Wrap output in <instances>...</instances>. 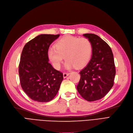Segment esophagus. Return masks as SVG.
<instances>
[{"label":"esophagus","mask_w":133,"mask_h":133,"mask_svg":"<svg viewBox=\"0 0 133 133\" xmlns=\"http://www.w3.org/2000/svg\"><path fill=\"white\" fill-rule=\"evenodd\" d=\"M69 74H70L69 72H64L63 73V77L66 78L69 75Z\"/></svg>","instance_id":"1"}]
</instances>
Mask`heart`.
Instances as JSON below:
<instances>
[{
	"label": "heart",
	"instance_id": "b5f03b06",
	"mask_svg": "<svg viewBox=\"0 0 133 133\" xmlns=\"http://www.w3.org/2000/svg\"><path fill=\"white\" fill-rule=\"evenodd\" d=\"M48 51V56L53 66L59 69L64 57L66 61L65 67L67 69L75 66L81 68L86 65L91 59L93 46L91 41L86 38L70 35L58 40Z\"/></svg>",
	"mask_w": 133,
	"mask_h": 133
}]
</instances>
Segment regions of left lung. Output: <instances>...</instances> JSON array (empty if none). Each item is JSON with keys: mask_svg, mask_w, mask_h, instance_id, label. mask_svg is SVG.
Instances as JSON below:
<instances>
[{"mask_svg": "<svg viewBox=\"0 0 133 133\" xmlns=\"http://www.w3.org/2000/svg\"><path fill=\"white\" fill-rule=\"evenodd\" d=\"M91 41L93 52L91 61L79 72L78 92L88 102L103 98L112 88L116 74L114 55L109 45L94 34H84Z\"/></svg>", "mask_w": 133, "mask_h": 133, "instance_id": "obj_1", "label": "left lung"}]
</instances>
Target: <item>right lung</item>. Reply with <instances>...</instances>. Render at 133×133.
Masks as SVG:
<instances>
[{"mask_svg":"<svg viewBox=\"0 0 133 133\" xmlns=\"http://www.w3.org/2000/svg\"><path fill=\"white\" fill-rule=\"evenodd\" d=\"M59 34H41L23 47L19 64L21 86L32 100L49 102L55 98L63 79V73L49 63L50 45Z\"/></svg>","mask_w":133,"mask_h":133,"instance_id":"obj_1","label":"right lung"}]
</instances>
